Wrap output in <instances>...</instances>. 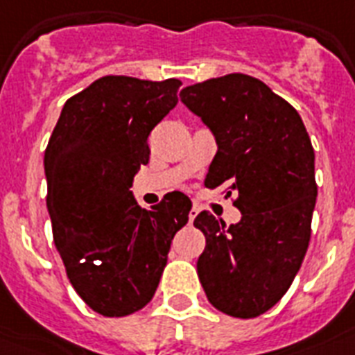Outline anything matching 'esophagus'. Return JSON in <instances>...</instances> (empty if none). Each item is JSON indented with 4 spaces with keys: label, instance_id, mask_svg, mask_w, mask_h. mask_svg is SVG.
Here are the masks:
<instances>
[{
    "label": "esophagus",
    "instance_id": "34e87169",
    "mask_svg": "<svg viewBox=\"0 0 355 355\" xmlns=\"http://www.w3.org/2000/svg\"><path fill=\"white\" fill-rule=\"evenodd\" d=\"M197 214H199V207H197V205H193V207H191V210H189V221L196 220Z\"/></svg>",
    "mask_w": 355,
    "mask_h": 355
}]
</instances>
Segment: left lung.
I'll list each match as a JSON object with an SVG mask.
<instances>
[{
	"mask_svg": "<svg viewBox=\"0 0 355 355\" xmlns=\"http://www.w3.org/2000/svg\"><path fill=\"white\" fill-rule=\"evenodd\" d=\"M218 141L205 186H225L242 212L225 227L210 212L193 221L207 238L197 274L208 302L234 318H255L291 288L311 240L315 150L302 117L266 83L227 74L180 91Z\"/></svg>",
	"mask_w": 355,
	"mask_h": 355,
	"instance_id": "1",
	"label": "left lung"
}]
</instances>
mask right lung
I'll list each match as a JSON object with an SVG mask.
<instances>
[{
    "label": "right lung",
    "instance_id": "right-lung-1",
    "mask_svg": "<svg viewBox=\"0 0 355 355\" xmlns=\"http://www.w3.org/2000/svg\"><path fill=\"white\" fill-rule=\"evenodd\" d=\"M180 85L104 76L67 100L46 147L53 242L74 291L102 316H128L153 300L173 236L188 223L191 201L180 191L150 210L130 191Z\"/></svg>",
    "mask_w": 355,
    "mask_h": 355
}]
</instances>
